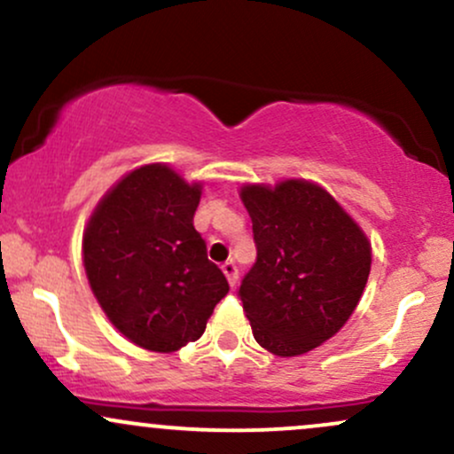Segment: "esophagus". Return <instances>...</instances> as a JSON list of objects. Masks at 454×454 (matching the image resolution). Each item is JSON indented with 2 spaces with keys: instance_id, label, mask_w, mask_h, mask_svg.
Here are the masks:
<instances>
[{
  "instance_id": "1",
  "label": "esophagus",
  "mask_w": 454,
  "mask_h": 454,
  "mask_svg": "<svg viewBox=\"0 0 454 454\" xmlns=\"http://www.w3.org/2000/svg\"><path fill=\"white\" fill-rule=\"evenodd\" d=\"M222 270H223V275L228 278V284H231L234 288V286H237V281H239V267L234 264V260H226V262L222 264Z\"/></svg>"
}]
</instances>
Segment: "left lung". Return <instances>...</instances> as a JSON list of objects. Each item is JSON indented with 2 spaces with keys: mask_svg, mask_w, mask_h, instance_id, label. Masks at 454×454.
I'll list each match as a JSON object with an SVG mask.
<instances>
[{
  "mask_svg": "<svg viewBox=\"0 0 454 454\" xmlns=\"http://www.w3.org/2000/svg\"><path fill=\"white\" fill-rule=\"evenodd\" d=\"M256 262L239 299L256 341L278 356L305 354L335 335L358 305L372 245L328 192L290 179L241 190Z\"/></svg>",
  "mask_w": 454,
  "mask_h": 454,
  "instance_id": "1",
  "label": "left lung"
}]
</instances>
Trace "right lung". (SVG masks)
Returning a JSON list of instances; mask_svg holds the SVG:
<instances>
[{
	"label": "right lung",
	"instance_id": "1",
	"mask_svg": "<svg viewBox=\"0 0 454 454\" xmlns=\"http://www.w3.org/2000/svg\"><path fill=\"white\" fill-rule=\"evenodd\" d=\"M200 185L151 164L123 176L93 211L82 258L98 303L129 341L175 352L205 333L228 294L194 228Z\"/></svg>",
	"mask_w": 454,
	"mask_h": 454
}]
</instances>
